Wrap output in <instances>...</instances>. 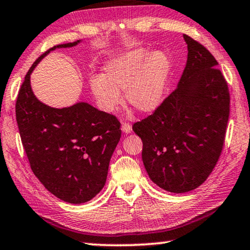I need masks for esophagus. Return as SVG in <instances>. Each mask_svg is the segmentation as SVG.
I'll return each instance as SVG.
<instances>
[{
    "label": "esophagus",
    "mask_w": 250,
    "mask_h": 250,
    "mask_svg": "<svg viewBox=\"0 0 250 250\" xmlns=\"http://www.w3.org/2000/svg\"><path fill=\"white\" fill-rule=\"evenodd\" d=\"M121 130H122V132H124V133L129 134V133H131V131H132V126H131L130 125L124 124L121 126Z\"/></svg>",
    "instance_id": "esophagus-1"
}]
</instances>
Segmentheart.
Masks as SVG:
<instances>
[{
	"label": "heart",
	"instance_id": "obj_1",
	"mask_svg": "<svg viewBox=\"0 0 250 250\" xmlns=\"http://www.w3.org/2000/svg\"><path fill=\"white\" fill-rule=\"evenodd\" d=\"M171 68V57L164 50L135 47L108 59L101 74L90 78V92L107 113L121 104L120 91L141 113H152L163 103Z\"/></svg>",
	"mask_w": 250,
	"mask_h": 250
}]
</instances>
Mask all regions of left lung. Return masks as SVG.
Here are the masks:
<instances>
[{"instance_id": "1", "label": "left lung", "mask_w": 250, "mask_h": 250, "mask_svg": "<svg viewBox=\"0 0 250 250\" xmlns=\"http://www.w3.org/2000/svg\"><path fill=\"white\" fill-rule=\"evenodd\" d=\"M188 61L176 89L153 115L133 125L142 161L154 184L186 193L204 183L224 146L229 92L218 62L188 35Z\"/></svg>"}]
</instances>
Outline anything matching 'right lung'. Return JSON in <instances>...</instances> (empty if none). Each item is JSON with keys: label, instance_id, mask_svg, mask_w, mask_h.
Returning <instances> with one entry per match:
<instances>
[{"label": "right lung", "instance_id": "1", "mask_svg": "<svg viewBox=\"0 0 250 250\" xmlns=\"http://www.w3.org/2000/svg\"><path fill=\"white\" fill-rule=\"evenodd\" d=\"M54 46L34 62L16 100V121L32 171L59 200L82 204L94 198L105 184L110 159L121 137L120 122L84 101L54 108L36 98L31 75Z\"/></svg>", "mask_w": 250, "mask_h": 250}]
</instances>
